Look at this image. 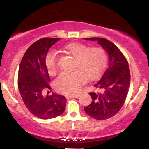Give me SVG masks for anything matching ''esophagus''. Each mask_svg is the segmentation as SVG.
<instances>
[{
  "label": "esophagus",
  "mask_w": 149,
  "mask_h": 149,
  "mask_svg": "<svg viewBox=\"0 0 149 149\" xmlns=\"http://www.w3.org/2000/svg\"><path fill=\"white\" fill-rule=\"evenodd\" d=\"M69 97H70V98H79V94H77V95H71L69 96Z\"/></svg>",
  "instance_id": "obj_1"
}]
</instances>
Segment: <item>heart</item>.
<instances>
[{
    "label": "heart",
    "instance_id": "obj_1",
    "mask_svg": "<svg viewBox=\"0 0 149 149\" xmlns=\"http://www.w3.org/2000/svg\"><path fill=\"white\" fill-rule=\"evenodd\" d=\"M64 50L76 58L75 69L71 73H62L55 81L57 91L68 95L77 94L87 78L98 77L106 66L107 56L104 49L99 47H88L81 42H72L64 47ZM45 65L49 75L53 76L58 70V59L53 52L48 54Z\"/></svg>",
    "mask_w": 149,
    "mask_h": 149
}]
</instances>
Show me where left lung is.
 Segmentation results:
<instances>
[{
  "instance_id": "obj_1",
  "label": "left lung",
  "mask_w": 149,
  "mask_h": 149,
  "mask_svg": "<svg viewBox=\"0 0 149 149\" xmlns=\"http://www.w3.org/2000/svg\"><path fill=\"white\" fill-rule=\"evenodd\" d=\"M85 40L98 42L107 51L109 59L108 68L94 85L97 91L89 93L92 101L84 110L98 120L109 119L120 110L128 93L130 81L128 63L119 48L107 39L90 37Z\"/></svg>"
}]
</instances>
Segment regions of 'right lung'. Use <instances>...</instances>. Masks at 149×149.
<instances>
[{"label":"right lung","mask_w":149,"mask_h":149,"mask_svg":"<svg viewBox=\"0 0 149 149\" xmlns=\"http://www.w3.org/2000/svg\"><path fill=\"white\" fill-rule=\"evenodd\" d=\"M60 38H42L33 43L24 55L19 65L18 87L25 106L34 116L48 120L64 112L66 99L51 89L45 59L48 50ZM47 91V94H49Z\"/></svg>","instance_id":"right-lung-1"}]
</instances>
